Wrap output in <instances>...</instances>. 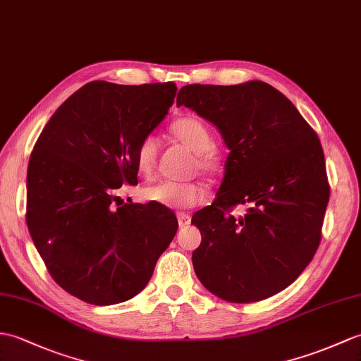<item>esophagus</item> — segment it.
<instances>
[{"instance_id": "1", "label": "esophagus", "mask_w": 361, "mask_h": 361, "mask_svg": "<svg viewBox=\"0 0 361 361\" xmlns=\"http://www.w3.org/2000/svg\"><path fill=\"white\" fill-rule=\"evenodd\" d=\"M177 219H178V224H180V228H184V226L190 224V215H189V214L178 212V214H177Z\"/></svg>"}]
</instances>
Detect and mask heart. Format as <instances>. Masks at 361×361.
<instances>
[{"label": "heart", "mask_w": 361, "mask_h": 361, "mask_svg": "<svg viewBox=\"0 0 361 361\" xmlns=\"http://www.w3.org/2000/svg\"><path fill=\"white\" fill-rule=\"evenodd\" d=\"M172 133L184 146L197 154L195 166L200 172L206 175H219L224 169L223 158L212 150L214 137L207 126L195 118V116H184L172 124ZM158 157V140L155 135H146L135 150V164L140 173L145 177L152 175ZM142 197L164 207L171 209H189L206 198V189L197 183H173L158 181L142 189Z\"/></svg>", "instance_id": "1"}]
</instances>
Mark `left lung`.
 <instances>
[{"mask_svg":"<svg viewBox=\"0 0 361 361\" xmlns=\"http://www.w3.org/2000/svg\"><path fill=\"white\" fill-rule=\"evenodd\" d=\"M177 106L211 121L231 150L215 201L192 216L201 232L192 254L198 280L231 303L279 294L320 246L329 201L320 140L297 107L263 81L188 85ZM238 204L247 211L233 217Z\"/></svg>","mask_w":361,"mask_h":361,"instance_id":"obj_1","label":"left lung"}]
</instances>
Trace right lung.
<instances>
[{
  "label": "right lung",
  "instance_id": "obj_1",
  "mask_svg": "<svg viewBox=\"0 0 361 361\" xmlns=\"http://www.w3.org/2000/svg\"><path fill=\"white\" fill-rule=\"evenodd\" d=\"M175 82L90 81L56 109L32 150L26 221L50 276L86 303H123L146 288L178 221L158 204L123 203L135 150L167 115Z\"/></svg>",
  "mask_w": 361,
  "mask_h": 361
}]
</instances>
